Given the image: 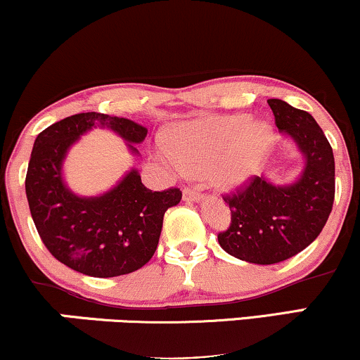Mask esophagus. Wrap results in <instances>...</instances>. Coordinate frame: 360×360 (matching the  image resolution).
Segmentation results:
<instances>
[{"mask_svg": "<svg viewBox=\"0 0 360 360\" xmlns=\"http://www.w3.org/2000/svg\"><path fill=\"white\" fill-rule=\"evenodd\" d=\"M183 200L188 201V203H201V201L205 200V196L198 191H194V189L184 188L183 189Z\"/></svg>", "mask_w": 360, "mask_h": 360, "instance_id": "esophagus-1", "label": "esophagus"}]
</instances>
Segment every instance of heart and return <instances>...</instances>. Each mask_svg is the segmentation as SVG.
<instances>
[{"mask_svg": "<svg viewBox=\"0 0 360 360\" xmlns=\"http://www.w3.org/2000/svg\"><path fill=\"white\" fill-rule=\"evenodd\" d=\"M272 142V128L249 115L206 117L171 128L160 157L193 176H206L221 193H237L260 171Z\"/></svg>", "mask_w": 360, "mask_h": 360, "instance_id": "obj_1", "label": "heart"}]
</instances>
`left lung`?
Segmentation results:
<instances>
[{"label":"left lung","mask_w":360,"mask_h":360,"mask_svg":"<svg viewBox=\"0 0 360 360\" xmlns=\"http://www.w3.org/2000/svg\"><path fill=\"white\" fill-rule=\"evenodd\" d=\"M279 134L292 143L303 167L278 184L262 174L240 193L226 196L232 225L218 235L226 254L250 264L283 262L304 250L323 230L335 196V160L323 130L307 111L267 100Z\"/></svg>","instance_id":"8db88e82"}]
</instances>
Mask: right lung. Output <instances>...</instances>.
I'll return each mask as SVG.
<instances>
[{"label":"right lung","mask_w":360,"mask_h":360,"mask_svg":"<svg viewBox=\"0 0 360 360\" xmlns=\"http://www.w3.org/2000/svg\"><path fill=\"white\" fill-rule=\"evenodd\" d=\"M94 128H106L134 157L147 128L105 113H77L37 135L25 191L40 238L59 262L91 278H115L146 266L162 230L164 213L183 198L179 189L150 191L131 167L108 191L82 196L65 183L64 162L74 143Z\"/></svg>","instance_id":"add662e5"}]
</instances>
